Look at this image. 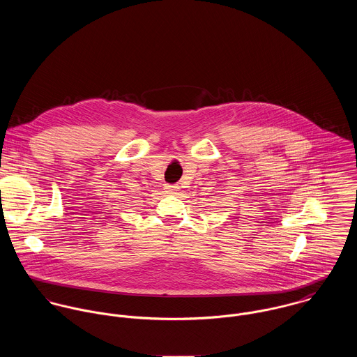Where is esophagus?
I'll return each instance as SVG.
<instances>
[{"label":"esophagus","instance_id":"1","mask_svg":"<svg viewBox=\"0 0 357 357\" xmlns=\"http://www.w3.org/2000/svg\"><path fill=\"white\" fill-rule=\"evenodd\" d=\"M165 192L169 193V195H176L179 192V186L178 185H165L164 186Z\"/></svg>","mask_w":357,"mask_h":357}]
</instances>
